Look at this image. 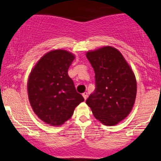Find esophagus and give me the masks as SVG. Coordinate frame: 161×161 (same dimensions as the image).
<instances>
[{
  "label": "esophagus",
  "mask_w": 161,
  "mask_h": 161,
  "mask_svg": "<svg viewBox=\"0 0 161 161\" xmlns=\"http://www.w3.org/2000/svg\"><path fill=\"white\" fill-rule=\"evenodd\" d=\"M82 96H83V97H84L85 100H86L87 98V92L83 93H82Z\"/></svg>",
  "instance_id": "obj_1"
}]
</instances>
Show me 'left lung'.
<instances>
[{
	"label": "left lung",
	"instance_id": "obj_1",
	"mask_svg": "<svg viewBox=\"0 0 161 161\" xmlns=\"http://www.w3.org/2000/svg\"><path fill=\"white\" fill-rule=\"evenodd\" d=\"M95 73L96 90L86 104L103 125H117L128 117L137 95V80L117 49L105 46L86 53Z\"/></svg>",
	"mask_w": 161,
	"mask_h": 161
}]
</instances>
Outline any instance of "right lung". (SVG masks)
Masks as SVG:
<instances>
[{
	"mask_svg": "<svg viewBox=\"0 0 161 161\" xmlns=\"http://www.w3.org/2000/svg\"><path fill=\"white\" fill-rule=\"evenodd\" d=\"M75 56L65 50L44 54L31 70L27 82L28 98L34 113L48 125L58 126L70 119L85 100L77 93L68 68Z\"/></svg>",
	"mask_w": 161,
	"mask_h": 161,
	"instance_id": "obj_1",
	"label": "right lung"
}]
</instances>
